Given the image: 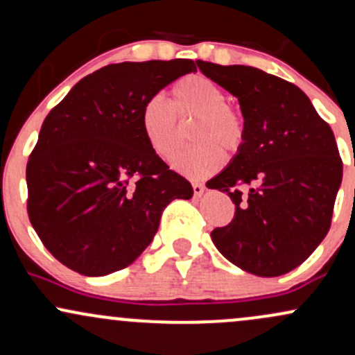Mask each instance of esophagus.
<instances>
[{
  "label": "esophagus",
  "mask_w": 355,
  "mask_h": 355,
  "mask_svg": "<svg viewBox=\"0 0 355 355\" xmlns=\"http://www.w3.org/2000/svg\"><path fill=\"white\" fill-rule=\"evenodd\" d=\"M191 189H193L195 197H202L203 191H205V185H202V183H191Z\"/></svg>",
  "instance_id": "34e87169"
}]
</instances>
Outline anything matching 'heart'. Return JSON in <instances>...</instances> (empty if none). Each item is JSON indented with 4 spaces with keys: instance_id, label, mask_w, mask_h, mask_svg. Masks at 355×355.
<instances>
[{
    "instance_id": "1",
    "label": "heart",
    "mask_w": 355,
    "mask_h": 355,
    "mask_svg": "<svg viewBox=\"0 0 355 355\" xmlns=\"http://www.w3.org/2000/svg\"><path fill=\"white\" fill-rule=\"evenodd\" d=\"M189 150L178 155L173 168L189 178L215 173L229 153L242 150L247 138L245 118L229 103V95L209 76H183L172 87L170 105L152 96L140 112V125L150 148L164 160H172L182 148V123H191Z\"/></svg>"
}]
</instances>
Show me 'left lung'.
Segmentation results:
<instances>
[{
  "label": "left lung",
  "instance_id": "1",
  "mask_svg": "<svg viewBox=\"0 0 355 355\" xmlns=\"http://www.w3.org/2000/svg\"><path fill=\"white\" fill-rule=\"evenodd\" d=\"M237 96L247 138L207 183L235 203L229 225L211 232L218 252L242 270L277 277L299 267L331 229L342 160L331 126L294 83L254 67L198 61Z\"/></svg>",
  "mask_w": 355,
  "mask_h": 355
}]
</instances>
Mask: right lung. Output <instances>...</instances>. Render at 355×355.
Here are the masks:
<instances>
[{
    "label": "right lung",
    "mask_w": 355,
    "mask_h": 355,
    "mask_svg": "<svg viewBox=\"0 0 355 355\" xmlns=\"http://www.w3.org/2000/svg\"><path fill=\"white\" fill-rule=\"evenodd\" d=\"M191 71L193 60L183 58L108 64L44 118L26 165V209L63 266L88 277L128 267L165 207L191 198L190 182L150 148L140 125L145 101Z\"/></svg>",
    "instance_id": "right-lung-1"
}]
</instances>
